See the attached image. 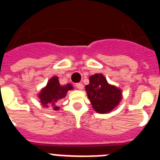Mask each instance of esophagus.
<instances>
[{"label": "esophagus", "mask_w": 160, "mask_h": 160, "mask_svg": "<svg viewBox=\"0 0 160 160\" xmlns=\"http://www.w3.org/2000/svg\"><path fill=\"white\" fill-rule=\"evenodd\" d=\"M76 87L78 89H82L84 86H83V84H81V83H77V84H76Z\"/></svg>", "instance_id": "34e87169"}]
</instances>
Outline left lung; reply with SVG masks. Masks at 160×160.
<instances>
[{"label": "left lung", "mask_w": 160, "mask_h": 160, "mask_svg": "<svg viewBox=\"0 0 160 160\" xmlns=\"http://www.w3.org/2000/svg\"><path fill=\"white\" fill-rule=\"evenodd\" d=\"M91 104L98 113L109 112L122 99V92L118 88L107 82L102 74L89 77V84L85 86Z\"/></svg>", "instance_id": "1"}]
</instances>
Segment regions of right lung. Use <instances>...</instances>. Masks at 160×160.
I'll return each mask as SVG.
<instances>
[{
  "label": "right lung",
  "mask_w": 160,
  "mask_h": 160,
  "mask_svg": "<svg viewBox=\"0 0 160 160\" xmlns=\"http://www.w3.org/2000/svg\"><path fill=\"white\" fill-rule=\"evenodd\" d=\"M73 89L71 84L61 85L58 78L53 76L50 79L47 86L42 89L38 94L40 101L44 107L51 106L54 110L58 109L57 106L60 99L65 98L68 90Z\"/></svg>",
  "instance_id": "obj_1"
}]
</instances>
